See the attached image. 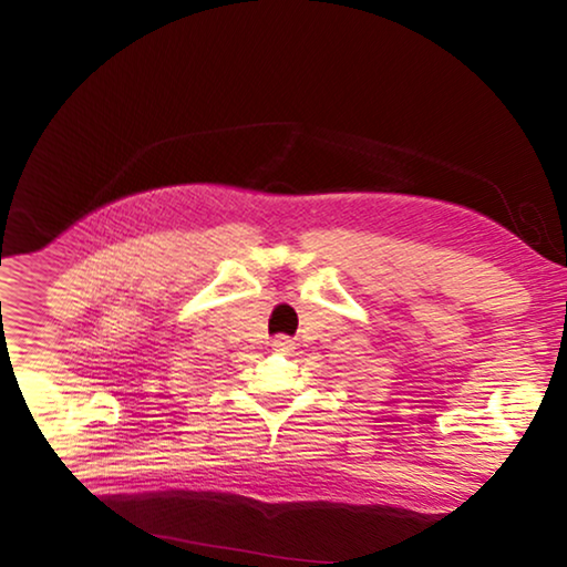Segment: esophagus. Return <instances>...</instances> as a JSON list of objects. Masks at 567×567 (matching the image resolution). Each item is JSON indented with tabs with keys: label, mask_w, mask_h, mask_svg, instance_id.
Listing matches in <instances>:
<instances>
[{
	"label": "esophagus",
	"mask_w": 567,
	"mask_h": 567,
	"mask_svg": "<svg viewBox=\"0 0 567 567\" xmlns=\"http://www.w3.org/2000/svg\"><path fill=\"white\" fill-rule=\"evenodd\" d=\"M272 351H280V353H292L295 351V341L290 336H275L272 339Z\"/></svg>",
	"instance_id": "obj_1"
}]
</instances>
